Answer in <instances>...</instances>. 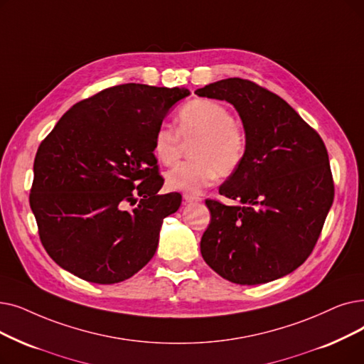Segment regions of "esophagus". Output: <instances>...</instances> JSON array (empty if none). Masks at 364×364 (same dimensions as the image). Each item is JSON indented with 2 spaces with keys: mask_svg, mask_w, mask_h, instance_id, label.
<instances>
[{
  "mask_svg": "<svg viewBox=\"0 0 364 364\" xmlns=\"http://www.w3.org/2000/svg\"><path fill=\"white\" fill-rule=\"evenodd\" d=\"M183 199H184V202H187V203L199 202V200H200L199 196H195V195H191V193H184V195H183Z\"/></svg>",
  "mask_w": 364,
  "mask_h": 364,
  "instance_id": "obj_1",
  "label": "esophagus"
}]
</instances>
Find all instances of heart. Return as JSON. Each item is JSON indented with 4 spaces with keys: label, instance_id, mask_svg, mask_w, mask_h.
Listing matches in <instances>:
<instances>
[{
    "label": "heart",
    "instance_id": "b5f03b06",
    "mask_svg": "<svg viewBox=\"0 0 364 364\" xmlns=\"http://www.w3.org/2000/svg\"><path fill=\"white\" fill-rule=\"evenodd\" d=\"M177 132L161 126L153 138V154L162 165L178 161L181 141L192 143L191 162L172 168L166 173L171 191L200 193L217 177H229L245 157L247 136L230 109L213 100H193L180 108L176 119Z\"/></svg>",
    "mask_w": 364,
    "mask_h": 364
}]
</instances>
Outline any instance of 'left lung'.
<instances>
[{
    "label": "left lung",
    "mask_w": 364,
    "mask_h": 364,
    "mask_svg": "<svg viewBox=\"0 0 364 364\" xmlns=\"http://www.w3.org/2000/svg\"><path fill=\"white\" fill-rule=\"evenodd\" d=\"M228 101L247 136L241 166L218 192L240 205L205 200L211 213L203 260L225 279L256 286L293 272L318 241L335 186L320 135L278 95L244 78L195 92Z\"/></svg>",
    "instance_id": "obj_1"
}]
</instances>
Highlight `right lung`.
Listing matches in <instances>:
<instances>
[{"label":"right lung","instance_id":"right-lung-1","mask_svg":"<svg viewBox=\"0 0 364 364\" xmlns=\"http://www.w3.org/2000/svg\"><path fill=\"white\" fill-rule=\"evenodd\" d=\"M184 87L128 83L73 105L40 144L29 205L43 247L95 284L131 278L151 260L180 193L159 195L153 138Z\"/></svg>","mask_w":364,"mask_h":364}]
</instances>
